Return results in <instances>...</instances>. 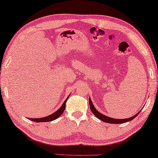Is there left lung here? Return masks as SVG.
<instances>
[{"label":"left lung","mask_w":158,"mask_h":158,"mask_svg":"<svg viewBox=\"0 0 158 158\" xmlns=\"http://www.w3.org/2000/svg\"><path fill=\"white\" fill-rule=\"evenodd\" d=\"M89 104H90V108L92 113H93L94 115L97 117V118L101 119L103 122L110 123V124H122V123H125V122H127L129 121H131V120H133L134 118H135V117L137 116V114L139 113H139H137L136 114H135L134 116L130 117V118H127V119H113V118H111V117L106 116V115H104V114L100 113L99 112L97 111L96 110V108H94V106L93 104V102H91L90 99H89Z\"/></svg>","instance_id":"obj_1"}]
</instances>
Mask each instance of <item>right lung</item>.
I'll return each mask as SVG.
<instances>
[{
    "label": "right lung",
    "mask_w": 158,
    "mask_h": 158,
    "mask_svg": "<svg viewBox=\"0 0 158 158\" xmlns=\"http://www.w3.org/2000/svg\"><path fill=\"white\" fill-rule=\"evenodd\" d=\"M68 99V98L65 100V102H64V104H62L61 107L58 110H56V112H54V113L50 114V115L43 117V118H34V119H33V118L30 119L29 118V119L31 120V121H33V122H45L52 121V120L57 119L59 117H60V115H61V114L64 113V111L65 110V103H66Z\"/></svg>",
    "instance_id": "obj_1"
}]
</instances>
